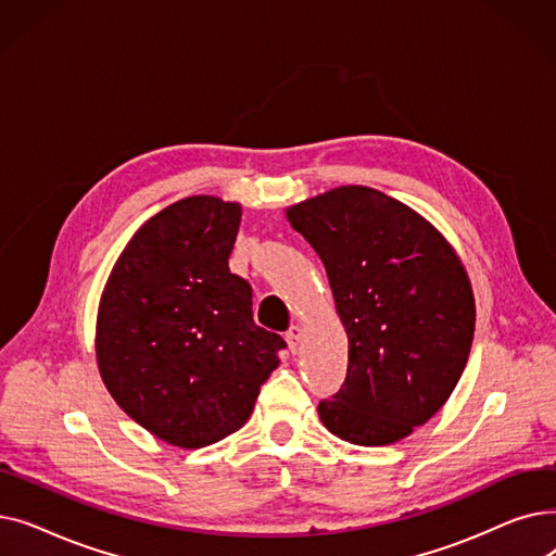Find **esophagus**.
Returning <instances> with one entry per match:
<instances>
[{
    "instance_id": "34e87169",
    "label": "esophagus",
    "mask_w": 556,
    "mask_h": 556,
    "mask_svg": "<svg viewBox=\"0 0 556 556\" xmlns=\"http://www.w3.org/2000/svg\"><path fill=\"white\" fill-rule=\"evenodd\" d=\"M286 340H288L290 352L298 354V349H300V340H302V327H298V325L290 327V329L286 331Z\"/></svg>"
}]
</instances>
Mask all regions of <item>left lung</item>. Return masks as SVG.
Masks as SVG:
<instances>
[{
  "label": "left lung",
  "mask_w": 556,
  "mask_h": 556,
  "mask_svg": "<svg viewBox=\"0 0 556 556\" xmlns=\"http://www.w3.org/2000/svg\"><path fill=\"white\" fill-rule=\"evenodd\" d=\"M323 258L349 338L342 388L323 424L361 446L424 426L469 361L476 302L462 261L430 223L367 187H340L288 210Z\"/></svg>",
  "instance_id": "8db88e82"
}]
</instances>
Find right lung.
<instances>
[{
  "instance_id": "obj_1",
  "label": "right lung",
  "mask_w": 556,
  "mask_h": 556,
  "mask_svg": "<svg viewBox=\"0 0 556 556\" xmlns=\"http://www.w3.org/2000/svg\"><path fill=\"white\" fill-rule=\"evenodd\" d=\"M239 223L237 202H173L137 229L103 290V383L173 446L202 448L239 430L286 349L254 323L252 286L229 273Z\"/></svg>"
}]
</instances>
